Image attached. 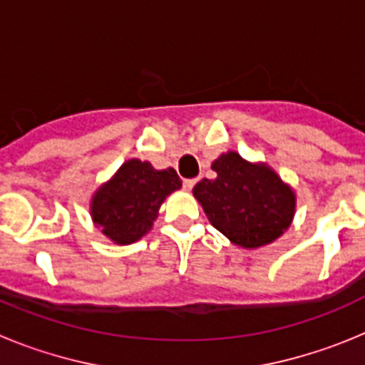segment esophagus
Returning <instances> with one entry per match:
<instances>
[{"label": "esophagus", "mask_w": 365, "mask_h": 365, "mask_svg": "<svg viewBox=\"0 0 365 365\" xmlns=\"http://www.w3.org/2000/svg\"><path fill=\"white\" fill-rule=\"evenodd\" d=\"M195 182H197V180L195 179H185V182H182V186H185V190H192L193 186H195Z\"/></svg>", "instance_id": "1"}]
</instances>
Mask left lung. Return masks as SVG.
<instances>
[{
  "mask_svg": "<svg viewBox=\"0 0 365 365\" xmlns=\"http://www.w3.org/2000/svg\"><path fill=\"white\" fill-rule=\"evenodd\" d=\"M214 179L193 186L212 227L241 248L265 247L283 235L296 214V192L265 163H250L237 151L212 163Z\"/></svg>",
  "mask_w": 365,
  "mask_h": 365,
  "instance_id": "obj_1",
  "label": "left lung"
}]
</instances>
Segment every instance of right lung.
Instances as JSON below:
<instances>
[{
  "instance_id": "right-lung-1",
  "label": "right lung",
  "mask_w": 365,
  "mask_h": 365,
  "mask_svg": "<svg viewBox=\"0 0 365 365\" xmlns=\"http://www.w3.org/2000/svg\"><path fill=\"white\" fill-rule=\"evenodd\" d=\"M180 186L182 180L173 168L155 170L148 160H125L93 193L91 219L109 241L131 245L153 228L160 205Z\"/></svg>"
}]
</instances>
